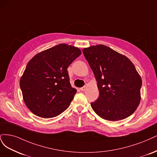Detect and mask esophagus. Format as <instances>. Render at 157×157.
I'll return each mask as SVG.
<instances>
[{
	"label": "esophagus",
	"instance_id": "34e87169",
	"mask_svg": "<svg viewBox=\"0 0 157 157\" xmlns=\"http://www.w3.org/2000/svg\"><path fill=\"white\" fill-rule=\"evenodd\" d=\"M87 86H88V84H86L85 86H83V87H81L80 90H86V89H87Z\"/></svg>",
	"mask_w": 157,
	"mask_h": 157
}]
</instances>
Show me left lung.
I'll return each instance as SVG.
<instances>
[{
	"label": "left lung",
	"instance_id": "8db88e82",
	"mask_svg": "<svg viewBox=\"0 0 157 157\" xmlns=\"http://www.w3.org/2000/svg\"><path fill=\"white\" fill-rule=\"evenodd\" d=\"M99 90L90 105L100 117L111 121L124 119L137 109L142 80L134 64L124 55L104 45L83 49Z\"/></svg>",
	"mask_w": 157,
	"mask_h": 157
}]
</instances>
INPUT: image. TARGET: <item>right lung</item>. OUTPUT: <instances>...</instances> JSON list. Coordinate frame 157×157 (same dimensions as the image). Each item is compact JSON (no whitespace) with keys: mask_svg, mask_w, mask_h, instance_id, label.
Returning <instances> with one entry per match:
<instances>
[{"mask_svg":"<svg viewBox=\"0 0 157 157\" xmlns=\"http://www.w3.org/2000/svg\"><path fill=\"white\" fill-rule=\"evenodd\" d=\"M81 54L79 48L60 44L29 60L19 85L24 102L33 113L52 118L69 107L77 90L70 83L67 68Z\"/></svg>","mask_w":157,"mask_h":157,"instance_id":"right-lung-1","label":"right lung"}]
</instances>
